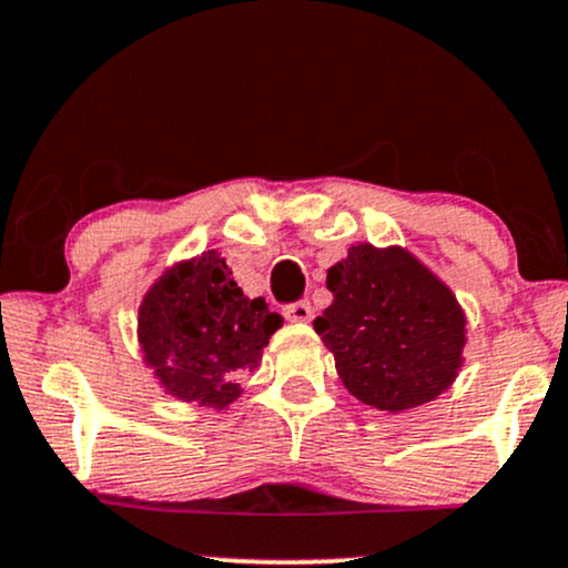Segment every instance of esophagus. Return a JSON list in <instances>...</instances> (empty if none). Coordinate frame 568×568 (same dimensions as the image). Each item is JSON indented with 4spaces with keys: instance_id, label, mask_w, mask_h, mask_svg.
Here are the masks:
<instances>
[{
    "instance_id": "34e87169",
    "label": "esophagus",
    "mask_w": 568,
    "mask_h": 568,
    "mask_svg": "<svg viewBox=\"0 0 568 568\" xmlns=\"http://www.w3.org/2000/svg\"><path fill=\"white\" fill-rule=\"evenodd\" d=\"M312 317H314V308L308 301H298V304L285 306V320L288 322H301V325H306V322H312Z\"/></svg>"
}]
</instances>
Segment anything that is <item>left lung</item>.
<instances>
[{
  "label": "left lung",
  "mask_w": 568,
  "mask_h": 568,
  "mask_svg": "<svg viewBox=\"0 0 568 568\" xmlns=\"http://www.w3.org/2000/svg\"><path fill=\"white\" fill-rule=\"evenodd\" d=\"M333 293L314 329L351 396L379 412H412L456 383L466 314L456 293L404 246L354 243L327 270Z\"/></svg>",
  "instance_id": "obj_1"
}]
</instances>
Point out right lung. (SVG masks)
Here are the masks:
<instances>
[{
    "label": "right lung",
    "mask_w": 568,
    "mask_h": 568,
    "mask_svg": "<svg viewBox=\"0 0 568 568\" xmlns=\"http://www.w3.org/2000/svg\"><path fill=\"white\" fill-rule=\"evenodd\" d=\"M283 317L248 298L217 248L172 262L139 306V348L168 396L225 412Z\"/></svg>",
    "instance_id": "right-lung-1"
}]
</instances>
